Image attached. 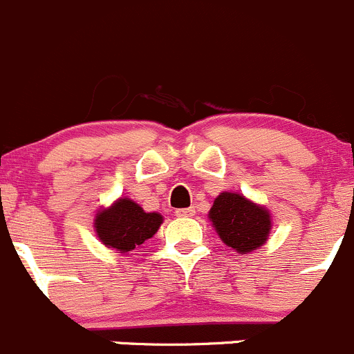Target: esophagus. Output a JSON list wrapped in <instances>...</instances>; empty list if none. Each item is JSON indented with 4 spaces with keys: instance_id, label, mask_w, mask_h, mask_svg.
<instances>
[{
    "instance_id": "esophagus-1",
    "label": "esophagus",
    "mask_w": 354,
    "mask_h": 354,
    "mask_svg": "<svg viewBox=\"0 0 354 354\" xmlns=\"http://www.w3.org/2000/svg\"><path fill=\"white\" fill-rule=\"evenodd\" d=\"M174 214H176V217H192V216H195V209H194V207H187V209H178Z\"/></svg>"
}]
</instances>
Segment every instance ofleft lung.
Segmentation results:
<instances>
[{"label":"left lung","mask_w":354,"mask_h":354,"mask_svg":"<svg viewBox=\"0 0 354 354\" xmlns=\"http://www.w3.org/2000/svg\"><path fill=\"white\" fill-rule=\"evenodd\" d=\"M209 217L221 240L240 253L257 250L269 236V212L240 194H221L214 200Z\"/></svg>","instance_id":"left-lung-1"}]
</instances>
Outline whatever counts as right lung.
Listing matches in <instances>:
<instances>
[{
    "instance_id": "right-lung-1",
    "label": "right lung",
    "mask_w": 354,
    "mask_h": 354,
    "mask_svg": "<svg viewBox=\"0 0 354 354\" xmlns=\"http://www.w3.org/2000/svg\"><path fill=\"white\" fill-rule=\"evenodd\" d=\"M162 224V216L145 212L138 203L130 198H120L109 209L95 216V231L99 240L108 248L127 253L144 245L152 238Z\"/></svg>"
}]
</instances>
